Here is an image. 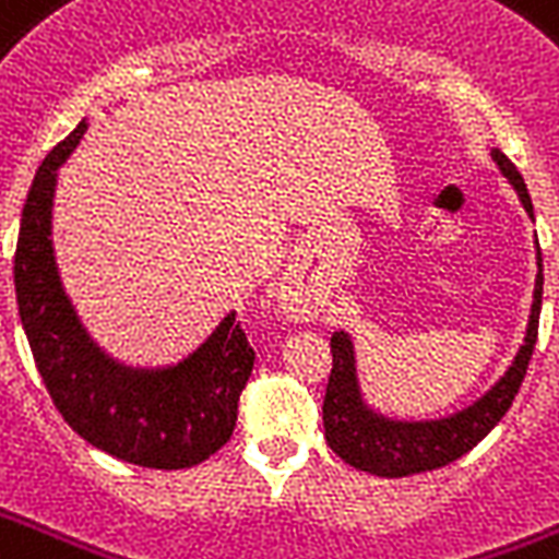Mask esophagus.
<instances>
[{
    "instance_id": "esophagus-1",
    "label": "esophagus",
    "mask_w": 559,
    "mask_h": 559,
    "mask_svg": "<svg viewBox=\"0 0 559 559\" xmlns=\"http://www.w3.org/2000/svg\"><path fill=\"white\" fill-rule=\"evenodd\" d=\"M278 301H281V308L287 310V313H293V317H308L310 313V301L301 296L293 284H281Z\"/></svg>"
}]
</instances>
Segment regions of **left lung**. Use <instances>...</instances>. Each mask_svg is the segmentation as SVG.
I'll return each instance as SVG.
<instances>
[{"mask_svg":"<svg viewBox=\"0 0 559 559\" xmlns=\"http://www.w3.org/2000/svg\"><path fill=\"white\" fill-rule=\"evenodd\" d=\"M489 155L501 169V176L513 185L527 216L534 219V204L527 195L525 178L519 176L513 160L501 148H492ZM536 270L539 272H536L534 284V305H531V317H527L525 340H522L513 364L507 366L504 374L480 399L449 413V416H440V419H395V416L374 411L360 390L355 340L348 331H336L331 336L334 366H331L325 404H322L325 440L331 451H336L348 466L378 475V478H407V475L449 466L457 457H463L466 451L475 449L498 421L504 419V413L510 411V404L516 399L519 386L525 381L531 355H534L539 310H543L539 242H536Z\"/></svg>","mask_w":559,"mask_h":559,"instance_id":"8db88e82","label":"left lung"}]
</instances>
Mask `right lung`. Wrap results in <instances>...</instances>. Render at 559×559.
<instances>
[{"label": "right lung", "mask_w": 559, "mask_h": 559, "mask_svg": "<svg viewBox=\"0 0 559 559\" xmlns=\"http://www.w3.org/2000/svg\"><path fill=\"white\" fill-rule=\"evenodd\" d=\"M84 131L87 119L46 155L23 207L14 287L34 364L67 425L93 449L146 468L195 466L231 440L254 352L234 310L176 364H122L93 340L63 289L52 242L58 169Z\"/></svg>", "instance_id": "1"}]
</instances>
